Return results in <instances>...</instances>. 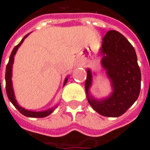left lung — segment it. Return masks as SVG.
Segmentation results:
<instances>
[{
    "label": "left lung",
    "mask_w": 150,
    "mask_h": 150,
    "mask_svg": "<svg viewBox=\"0 0 150 150\" xmlns=\"http://www.w3.org/2000/svg\"><path fill=\"white\" fill-rule=\"evenodd\" d=\"M101 52L103 67L112 82L113 92L109 98L97 101L89 95L92 73L87 71L85 90L91 107L105 117L124 114L137 100L141 88V72L134 47L117 31H108L103 38Z\"/></svg>",
    "instance_id": "8db88e82"
}]
</instances>
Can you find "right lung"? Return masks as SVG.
<instances>
[{
  "label": "right lung",
  "mask_w": 150,
  "mask_h": 150,
  "mask_svg": "<svg viewBox=\"0 0 150 150\" xmlns=\"http://www.w3.org/2000/svg\"><path fill=\"white\" fill-rule=\"evenodd\" d=\"M28 36V34L26 35L24 38H22V40L21 41V42L18 45H16L14 47V49L12 50L11 52V54L10 56V59H9L8 63L6 65V94L8 97L9 100L11 102V103L15 106V108L21 112L22 113L23 115H25L26 117H32V118H44L46 116H48L51 112L53 111V109H48L47 111H42V112H33V111H28L25 108L20 107L17 103L16 100L15 98L14 92H13V88H12V82H11V68H12V64H13V61H14V56L16 52V51L18 49V47L21 46V44L23 42L24 39ZM67 81V78H66L65 80V83L64 85L66 84ZM1 84V81H0Z\"/></svg>",
  "instance_id": "obj_1"
}]
</instances>
